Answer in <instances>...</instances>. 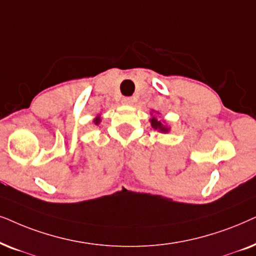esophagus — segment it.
<instances>
[{"label":"esophagus","mask_w":256,"mask_h":256,"mask_svg":"<svg viewBox=\"0 0 256 256\" xmlns=\"http://www.w3.org/2000/svg\"><path fill=\"white\" fill-rule=\"evenodd\" d=\"M122 103L126 104V105H134V98H132V97H125L124 100H122Z\"/></svg>","instance_id":"esophagus-1"}]
</instances>
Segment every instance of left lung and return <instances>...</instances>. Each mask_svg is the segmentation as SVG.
<instances>
[{
  "instance_id": "8db88e82",
  "label": "left lung",
  "mask_w": 256,
  "mask_h": 256,
  "mask_svg": "<svg viewBox=\"0 0 256 256\" xmlns=\"http://www.w3.org/2000/svg\"><path fill=\"white\" fill-rule=\"evenodd\" d=\"M150 122H151L152 128H154V130H158L159 132H162V134H168V132L170 131V128L165 125V122L162 120H158L156 117H152L151 119H150Z\"/></svg>"
}]
</instances>
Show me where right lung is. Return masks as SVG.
Listing matches in <instances>:
<instances>
[{
    "mask_svg": "<svg viewBox=\"0 0 256 256\" xmlns=\"http://www.w3.org/2000/svg\"><path fill=\"white\" fill-rule=\"evenodd\" d=\"M94 124H96V125L100 124V117H96V118H94Z\"/></svg>",
    "mask_w": 256,
    "mask_h": 256,
    "instance_id": "right-lung-1",
    "label": "right lung"
}]
</instances>
